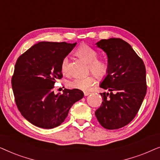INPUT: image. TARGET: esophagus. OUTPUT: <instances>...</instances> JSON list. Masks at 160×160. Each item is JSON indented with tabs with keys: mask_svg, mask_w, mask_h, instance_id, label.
I'll list each match as a JSON object with an SVG mask.
<instances>
[{
	"mask_svg": "<svg viewBox=\"0 0 160 160\" xmlns=\"http://www.w3.org/2000/svg\"><path fill=\"white\" fill-rule=\"evenodd\" d=\"M84 96H87L90 94V92H84Z\"/></svg>",
	"mask_w": 160,
	"mask_h": 160,
	"instance_id": "obj_1",
	"label": "esophagus"
}]
</instances>
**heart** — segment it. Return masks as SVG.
<instances>
[{"mask_svg": "<svg viewBox=\"0 0 160 160\" xmlns=\"http://www.w3.org/2000/svg\"><path fill=\"white\" fill-rule=\"evenodd\" d=\"M76 54L89 63V68L92 73L98 78H103L108 73V65L106 61L98 60V54L93 48L88 45L83 44L80 46L76 50ZM68 60L65 58L61 63V70L62 73H66L68 71ZM95 79L92 76H88L86 77H75L68 81L67 85L70 88L80 89L87 91L89 87L95 84Z\"/></svg>", "mask_w": 160, "mask_h": 160, "instance_id": "b5f03b06", "label": "heart"}]
</instances>
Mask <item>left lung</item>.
Segmentation results:
<instances>
[{
	"mask_svg": "<svg viewBox=\"0 0 160 160\" xmlns=\"http://www.w3.org/2000/svg\"><path fill=\"white\" fill-rule=\"evenodd\" d=\"M95 44L106 52L109 67L100 87L110 92L100 93L102 102L95 116L104 128L119 129L134 119L145 98V65L132 47L121 38L102 39Z\"/></svg>",
	"mask_w": 160,
	"mask_h": 160,
	"instance_id": "left-lung-1",
	"label": "left lung"
}]
</instances>
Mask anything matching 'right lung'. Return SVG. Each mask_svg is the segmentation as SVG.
<instances>
[{"mask_svg":"<svg viewBox=\"0 0 160 160\" xmlns=\"http://www.w3.org/2000/svg\"><path fill=\"white\" fill-rule=\"evenodd\" d=\"M76 43L41 41L19 56L14 68L12 85L15 102L25 119L44 129L57 128L64 122L70 108L84 97L80 89L53 91L62 78L61 63Z\"/></svg>","mask_w":160,"mask_h":160,"instance_id":"obj_1","label":"right lung"}]
</instances>
